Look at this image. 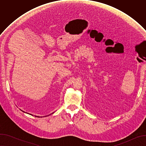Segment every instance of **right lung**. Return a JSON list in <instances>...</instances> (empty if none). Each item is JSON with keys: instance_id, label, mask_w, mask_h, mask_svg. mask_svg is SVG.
<instances>
[{"instance_id": "1", "label": "right lung", "mask_w": 146, "mask_h": 146, "mask_svg": "<svg viewBox=\"0 0 146 146\" xmlns=\"http://www.w3.org/2000/svg\"><path fill=\"white\" fill-rule=\"evenodd\" d=\"M22 111H23V110H22ZM23 111V112H24V111ZM35 117H37V116H35ZM37 117H38V116H37Z\"/></svg>"}]
</instances>
